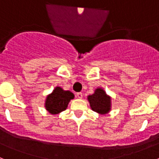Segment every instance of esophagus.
<instances>
[{
  "label": "esophagus",
  "mask_w": 159,
  "mask_h": 159,
  "mask_svg": "<svg viewBox=\"0 0 159 159\" xmlns=\"http://www.w3.org/2000/svg\"><path fill=\"white\" fill-rule=\"evenodd\" d=\"M76 95H77V97H78L79 99H82V98H83V93H82V92H78V93H76Z\"/></svg>",
  "instance_id": "1"
}]
</instances>
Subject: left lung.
Masks as SVG:
<instances>
[{
    "label": "left lung",
    "instance_id": "1",
    "mask_svg": "<svg viewBox=\"0 0 159 159\" xmlns=\"http://www.w3.org/2000/svg\"><path fill=\"white\" fill-rule=\"evenodd\" d=\"M88 99L92 111L97 113L105 115L111 111V99L102 88H96L94 94L88 95Z\"/></svg>",
    "mask_w": 159,
    "mask_h": 159
}]
</instances>
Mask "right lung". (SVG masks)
Wrapping results in <instances>:
<instances>
[{
    "label": "right lung",
    "instance_id": "obj_1",
    "mask_svg": "<svg viewBox=\"0 0 159 159\" xmlns=\"http://www.w3.org/2000/svg\"><path fill=\"white\" fill-rule=\"evenodd\" d=\"M74 94L70 91H64L60 87H57L46 98V110L52 115H57L67 109L71 99H74Z\"/></svg>",
    "mask_w": 159,
    "mask_h": 159
}]
</instances>
